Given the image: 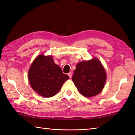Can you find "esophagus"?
Segmentation results:
<instances>
[{"instance_id":"esophagus-1","label":"esophagus","mask_w":135,"mask_h":135,"mask_svg":"<svg viewBox=\"0 0 135 135\" xmlns=\"http://www.w3.org/2000/svg\"><path fill=\"white\" fill-rule=\"evenodd\" d=\"M68 76H69V77H70V78H71V77H72V73H68Z\"/></svg>"}]
</instances>
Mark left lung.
Returning a JSON list of instances; mask_svg holds the SVG:
<instances>
[{
  "instance_id": "8db88e82",
  "label": "left lung",
  "mask_w": 135,
  "mask_h": 135,
  "mask_svg": "<svg viewBox=\"0 0 135 135\" xmlns=\"http://www.w3.org/2000/svg\"><path fill=\"white\" fill-rule=\"evenodd\" d=\"M107 79L105 71L98 58L77 64L72 80L81 95L88 98L101 92Z\"/></svg>"
}]
</instances>
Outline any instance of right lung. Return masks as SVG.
<instances>
[{"instance_id": "add662e5", "label": "right lung", "mask_w": 135, "mask_h": 135, "mask_svg": "<svg viewBox=\"0 0 135 135\" xmlns=\"http://www.w3.org/2000/svg\"><path fill=\"white\" fill-rule=\"evenodd\" d=\"M28 77L33 89L45 98L56 95L69 79L55 64L52 56H44L42 54L36 57L31 64Z\"/></svg>"}]
</instances>
